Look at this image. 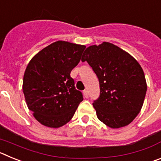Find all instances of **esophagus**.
Masks as SVG:
<instances>
[{
  "mask_svg": "<svg viewBox=\"0 0 161 161\" xmlns=\"http://www.w3.org/2000/svg\"><path fill=\"white\" fill-rule=\"evenodd\" d=\"M83 93H84V96H85V97H86V98L89 97V93H88L87 90H84Z\"/></svg>",
  "mask_w": 161,
  "mask_h": 161,
  "instance_id": "1",
  "label": "esophagus"
}]
</instances>
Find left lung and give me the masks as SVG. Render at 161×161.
Returning <instances> with one entry per match:
<instances>
[{"mask_svg":"<svg viewBox=\"0 0 161 161\" xmlns=\"http://www.w3.org/2000/svg\"><path fill=\"white\" fill-rule=\"evenodd\" d=\"M81 60L87 61L99 80L100 97L93 103L98 119L113 129L130 124L141 110L147 92L138 61L108 42L86 48Z\"/></svg>","mask_w":161,"mask_h":161,"instance_id":"obj_1","label":"left lung"}]
</instances>
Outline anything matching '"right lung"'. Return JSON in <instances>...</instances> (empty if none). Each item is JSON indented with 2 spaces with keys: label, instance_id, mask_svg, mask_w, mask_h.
Segmentation results:
<instances>
[{
  "label": "right lung",
  "instance_id": "1",
  "mask_svg": "<svg viewBox=\"0 0 161 161\" xmlns=\"http://www.w3.org/2000/svg\"><path fill=\"white\" fill-rule=\"evenodd\" d=\"M85 47L59 40L41 50L28 64L22 91L28 109L43 126L58 128L68 123L83 101L70 73Z\"/></svg>",
  "mask_w": 161,
  "mask_h": 161
}]
</instances>
